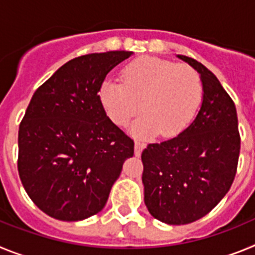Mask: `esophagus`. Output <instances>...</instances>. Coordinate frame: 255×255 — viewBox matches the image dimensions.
I'll return each instance as SVG.
<instances>
[{
  "label": "esophagus",
  "instance_id": "obj_1",
  "mask_svg": "<svg viewBox=\"0 0 255 255\" xmlns=\"http://www.w3.org/2000/svg\"><path fill=\"white\" fill-rule=\"evenodd\" d=\"M145 145H147V144L144 143V141L135 140V155H136V157H139V155L141 154V152H143V149L145 148Z\"/></svg>",
  "mask_w": 255,
  "mask_h": 255
}]
</instances>
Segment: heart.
Returning <instances> with one entry per match:
<instances>
[{
    "label": "heart",
    "mask_w": 255,
    "mask_h": 255,
    "mask_svg": "<svg viewBox=\"0 0 255 255\" xmlns=\"http://www.w3.org/2000/svg\"><path fill=\"white\" fill-rule=\"evenodd\" d=\"M203 96L199 74L189 65L157 57H140L121 71V83L106 80L100 101L110 120L126 126L140 110L130 128L131 134L147 138L161 131L170 138L193 121Z\"/></svg>",
    "instance_id": "b5f03b06"
}]
</instances>
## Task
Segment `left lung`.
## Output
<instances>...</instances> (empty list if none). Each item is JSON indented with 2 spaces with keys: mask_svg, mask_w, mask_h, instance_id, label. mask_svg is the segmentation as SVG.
Wrapping results in <instances>:
<instances>
[{
  "mask_svg": "<svg viewBox=\"0 0 255 255\" xmlns=\"http://www.w3.org/2000/svg\"><path fill=\"white\" fill-rule=\"evenodd\" d=\"M200 75L203 101L177 136L148 144L141 153L144 203L167 225L191 224L215 208L235 179L240 135L235 103L212 71L177 55Z\"/></svg>",
  "mask_w": 255,
  "mask_h": 255,
  "instance_id": "obj_1",
  "label": "left lung"
}]
</instances>
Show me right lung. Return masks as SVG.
<instances>
[{"label":"right lung","instance_id":"right-lung-1","mask_svg":"<svg viewBox=\"0 0 255 255\" xmlns=\"http://www.w3.org/2000/svg\"><path fill=\"white\" fill-rule=\"evenodd\" d=\"M132 52L70 60L31 97L19 128L17 170L35 206L61 221H82L106 206L134 141L112 123L100 89Z\"/></svg>","mask_w":255,"mask_h":255}]
</instances>
